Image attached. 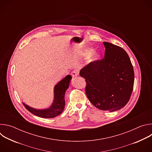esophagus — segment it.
Here are the masks:
<instances>
[{
    "label": "esophagus",
    "mask_w": 152,
    "mask_h": 152,
    "mask_svg": "<svg viewBox=\"0 0 152 152\" xmlns=\"http://www.w3.org/2000/svg\"><path fill=\"white\" fill-rule=\"evenodd\" d=\"M71 75L72 77H76L78 76V72L76 70H74V71H72V73H71Z\"/></svg>",
    "instance_id": "34e87169"
}]
</instances>
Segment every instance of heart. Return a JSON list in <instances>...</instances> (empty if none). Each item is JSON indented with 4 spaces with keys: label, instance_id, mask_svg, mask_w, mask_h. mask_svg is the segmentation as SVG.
Wrapping results in <instances>:
<instances>
[{
    "label": "heart",
    "instance_id": "1",
    "mask_svg": "<svg viewBox=\"0 0 152 152\" xmlns=\"http://www.w3.org/2000/svg\"><path fill=\"white\" fill-rule=\"evenodd\" d=\"M87 55L86 61L88 63L91 64L99 61L102 57V53L99 50H94L92 48H86L82 50L80 55L85 56Z\"/></svg>",
    "mask_w": 152,
    "mask_h": 152
}]
</instances>
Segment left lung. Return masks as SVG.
<instances>
[{"label":"left lung","mask_w":152,"mask_h":152,"mask_svg":"<svg viewBox=\"0 0 152 152\" xmlns=\"http://www.w3.org/2000/svg\"><path fill=\"white\" fill-rule=\"evenodd\" d=\"M104 59L80 71L85 79L86 94L98 109L110 112L125 106L132 94L134 72L129 55L121 48L103 42Z\"/></svg>","instance_id":"1"}]
</instances>
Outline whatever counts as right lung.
Returning a JSON list of instances; mask_svg holds the SVG:
<instances>
[{
  "label": "right lung",
  "instance_id": "add662e5",
  "mask_svg": "<svg viewBox=\"0 0 152 152\" xmlns=\"http://www.w3.org/2000/svg\"><path fill=\"white\" fill-rule=\"evenodd\" d=\"M72 78L71 75H68L55 85L53 90V100L48 107L41 110L36 109L23 102V105L30 113L41 118H54L59 115L64 110L66 104L64 96L66 91L69 87Z\"/></svg>",
  "mask_w": 152,
  "mask_h": 152
}]
</instances>
